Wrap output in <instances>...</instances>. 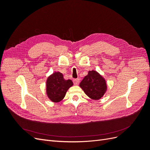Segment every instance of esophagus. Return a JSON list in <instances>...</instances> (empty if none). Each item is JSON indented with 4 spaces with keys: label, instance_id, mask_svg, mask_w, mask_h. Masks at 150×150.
Listing matches in <instances>:
<instances>
[{
    "label": "esophagus",
    "instance_id": "34e87169",
    "mask_svg": "<svg viewBox=\"0 0 150 150\" xmlns=\"http://www.w3.org/2000/svg\"><path fill=\"white\" fill-rule=\"evenodd\" d=\"M79 82H80V79L79 78L73 79V83L74 85H78L79 84Z\"/></svg>",
    "mask_w": 150,
    "mask_h": 150
}]
</instances>
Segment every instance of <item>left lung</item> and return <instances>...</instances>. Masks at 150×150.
I'll list each match as a JSON object with an SVG mask.
<instances>
[{
	"instance_id": "obj_1",
	"label": "left lung",
	"mask_w": 150,
	"mask_h": 150,
	"mask_svg": "<svg viewBox=\"0 0 150 150\" xmlns=\"http://www.w3.org/2000/svg\"><path fill=\"white\" fill-rule=\"evenodd\" d=\"M86 94L93 99H99L106 91V84L103 77L96 71L88 72L80 83Z\"/></svg>"
}]
</instances>
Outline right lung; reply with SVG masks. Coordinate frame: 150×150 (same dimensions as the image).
<instances>
[{"label": "right lung", "mask_w": 150, "mask_h": 150, "mask_svg": "<svg viewBox=\"0 0 150 150\" xmlns=\"http://www.w3.org/2000/svg\"><path fill=\"white\" fill-rule=\"evenodd\" d=\"M72 85V81L71 79H64L61 72H54L47 80V96L54 103L59 102L64 98L67 89Z\"/></svg>", "instance_id": "right-lung-1"}]
</instances>
